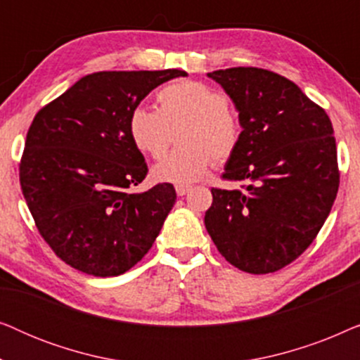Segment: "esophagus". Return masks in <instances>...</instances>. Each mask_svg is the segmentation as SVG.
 <instances>
[{
  "label": "esophagus",
  "instance_id": "obj_1",
  "mask_svg": "<svg viewBox=\"0 0 360 360\" xmlns=\"http://www.w3.org/2000/svg\"><path fill=\"white\" fill-rule=\"evenodd\" d=\"M190 190H191V186H190V185H184V184L175 185V191H176V195H179V196H184V195H186V193H188Z\"/></svg>",
  "mask_w": 360,
  "mask_h": 360
}]
</instances>
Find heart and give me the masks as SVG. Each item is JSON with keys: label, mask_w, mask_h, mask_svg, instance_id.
<instances>
[{"label": "heart", "mask_w": 360, "mask_h": 360, "mask_svg": "<svg viewBox=\"0 0 360 360\" xmlns=\"http://www.w3.org/2000/svg\"><path fill=\"white\" fill-rule=\"evenodd\" d=\"M159 110L136 106L127 117V134L137 150L160 159L169 149L172 127L181 126L180 147L164 157L152 176L188 184L203 176L214 157L226 162L243 141V122L223 91L203 82L179 80L157 91Z\"/></svg>", "instance_id": "b5f03b06"}]
</instances>
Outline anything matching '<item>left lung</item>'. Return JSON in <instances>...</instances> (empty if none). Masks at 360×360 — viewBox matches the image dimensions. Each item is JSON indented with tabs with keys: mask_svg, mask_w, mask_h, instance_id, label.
<instances>
[{
	"mask_svg": "<svg viewBox=\"0 0 360 360\" xmlns=\"http://www.w3.org/2000/svg\"><path fill=\"white\" fill-rule=\"evenodd\" d=\"M234 101L243 141L211 188L205 226L221 255L248 274H270L316 239L339 188L336 139L326 111L278 73L234 67L208 73Z\"/></svg>",
	"mask_w": 360,
	"mask_h": 360,
	"instance_id": "left-lung-1",
	"label": "left lung"
}]
</instances>
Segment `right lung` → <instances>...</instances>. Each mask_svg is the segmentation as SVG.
Wrapping results in <instances>:
<instances>
[{
	"instance_id": "right-lung-1",
	"label": "right lung",
	"mask_w": 360,
	"mask_h": 360,
	"mask_svg": "<svg viewBox=\"0 0 360 360\" xmlns=\"http://www.w3.org/2000/svg\"><path fill=\"white\" fill-rule=\"evenodd\" d=\"M185 75L96 72L34 116L19 184L39 234L70 267L116 277L154 244L176 195L172 184L131 191L149 169L127 134V117L155 86Z\"/></svg>"
}]
</instances>
